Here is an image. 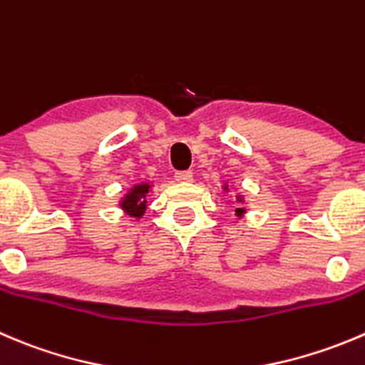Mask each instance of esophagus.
Wrapping results in <instances>:
<instances>
[{
  "label": "esophagus",
  "instance_id": "esophagus-1",
  "mask_svg": "<svg viewBox=\"0 0 365 365\" xmlns=\"http://www.w3.org/2000/svg\"><path fill=\"white\" fill-rule=\"evenodd\" d=\"M175 178H176V182H180V183H190V182H192V173H190V171H180V173H176Z\"/></svg>",
  "mask_w": 365,
  "mask_h": 365
}]
</instances>
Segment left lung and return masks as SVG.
I'll list each match as a JSON object with an SVG mask.
<instances>
[{
    "label": "left lung",
    "instance_id": "8db88e82",
    "mask_svg": "<svg viewBox=\"0 0 365 365\" xmlns=\"http://www.w3.org/2000/svg\"><path fill=\"white\" fill-rule=\"evenodd\" d=\"M221 187H222V192H228V190L233 189V185H230L228 180H226V182L222 183ZM235 200H237V203H239V207L235 208V215H237V219H242L244 215H246V212H247V208H246L247 200H246V197H244L240 192L235 194Z\"/></svg>",
    "mask_w": 365,
    "mask_h": 365
}]
</instances>
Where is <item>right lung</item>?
<instances>
[{
  "mask_svg": "<svg viewBox=\"0 0 365 365\" xmlns=\"http://www.w3.org/2000/svg\"><path fill=\"white\" fill-rule=\"evenodd\" d=\"M153 189V182H139L135 185L130 187L125 194L119 200V208L123 210V214L132 217L133 221H140L143 215L146 214L148 208V192Z\"/></svg>",
  "mask_w": 365,
  "mask_h": 365,
  "instance_id": "1",
  "label": "right lung"
}]
</instances>
